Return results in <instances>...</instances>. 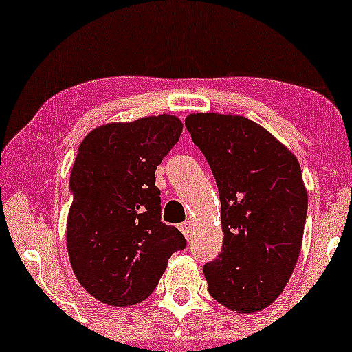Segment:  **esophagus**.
<instances>
[{
	"label": "esophagus",
	"mask_w": 352,
	"mask_h": 352,
	"mask_svg": "<svg viewBox=\"0 0 352 352\" xmlns=\"http://www.w3.org/2000/svg\"><path fill=\"white\" fill-rule=\"evenodd\" d=\"M192 228H194V226H192L190 221H186V223H182V224L179 226L181 232L184 234V237H186V239H189L190 235H192Z\"/></svg>",
	"instance_id": "obj_1"
}]
</instances>
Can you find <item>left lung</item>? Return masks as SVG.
Segmentation results:
<instances>
[{
  "mask_svg": "<svg viewBox=\"0 0 352 352\" xmlns=\"http://www.w3.org/2000/svg\"><path fill=\"white\" fill-rule=\"evenodd\" d=\"M192 141L218 184L223 252L204 274L216 301L240 314L272 305L301 252L307 190L298 158L266 128L223 113H190Z\"/></svg>",
  "mask_w": 352,
  "mask_h": 352,
  "instance_id": "1",
  "label": "left lung"
}]
</instances>
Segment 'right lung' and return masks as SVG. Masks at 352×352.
Returning <instances> with one entry per match:
<instances>
[{
    "label": "right lung",
    "instance_id": "obj_1",
    "mask_svg": "<svg viewBox=\"0 0 352 352\" xmlns=\"http://www.w3.org/2000/svg\"><path fill=\"white\" fill-rule=\"evenodd\" d=\"M175 115L107 123L78 147L70 175L67 252L76 280L105 305L124 307L155 290L171 254L186 247L162 223L155 170L179 141Z\"/></svg>",
    "mask_w": 352,
    "mask_h": 352
}]
</instances>
